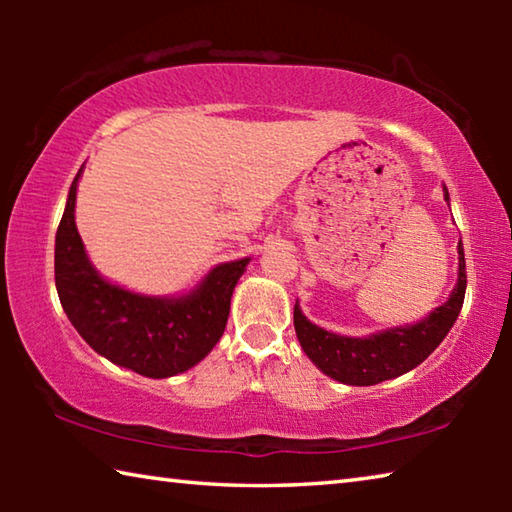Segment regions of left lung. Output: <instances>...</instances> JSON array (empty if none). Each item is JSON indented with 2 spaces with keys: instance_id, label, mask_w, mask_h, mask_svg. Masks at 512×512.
Listing matches in <instances>:
<instances>
[{
  "instance_id": "obj_1",
  "label": "left lung",
  "mask_w": 512,
  "mask_h": 512,
  "mask_svg": "<svg viewBox=\"0 0 512 512\" xmlns=\"http://www.w3.org/2000/svg\"><path fill=\"white\" fill-rule=\"evenodd\" d=\"M445 201H449L447 187ZM465 287V255L463 244H458V282L452 296L420 323L386 329V332L370 334L366 339H352V336L332 334L314 325L302 314L296 302L293 325H296L302 350L327 377L350 386H372L420 366L443 343L461 314Z\"/></svg>"
}]
</instances>
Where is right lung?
I'll list each match as a JSON object with an SVG mask.
<instances>
[{
    "mask_svg": "<svg viewBox=\"0 0 512 512\" xmlns=\"http://www.w3.org/2000/svg\"><path fill=\"white\" fill-rule=\"evenodd\" d=\"M56 232L54 273L60 305L69 323L101 357L137 375L164 379L205 359L223 336L230 298L248 257L214 266L187 296H142L110 284L90 264L74 221L76 185Z\"/></svg>",
    "mask_w": 512,
    "mask_h": 512,
    "instance_id": "right-lung-1",
    "label": "right lung"
}]
</instances>
